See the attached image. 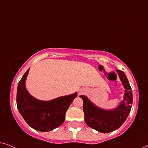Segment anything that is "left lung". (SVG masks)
<instances>
[{
	"label": "left lung",
	"mask_w": 148,
	"mask_h": 148,
	"mask_svg": "<svg viewBox=\"0 0 148 148\" xmlns=\"http://www.w3.org/2000/svg\"><path fill=\"white\" fill-rule=\"evenodd\" d=\"M125 88L124 98L116 108L105 110L97 106L88 97L82 95L84 100L85 122L91 128L101 133H110L119 129L126 120L131 109L133 95L131 88L125 73L116 70Z\"/></svg>",
	"instance_id": "8db88e82"
}]
</instances>
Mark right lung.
I'll return each mask as SVG.
<instances>
[{"label":"right lung","instance_id":"add662e5","mask_svg":"<svg viewBox=\"0 0 148 148\" xmlns=\"http://www.w3.org/2000/svg\"><path fill=\"white\" fill-rule=\"evenodd\" d=\"M29 69L19 81L17 92V106L20 114L32 128L46 132L60 126L65 114L77 93L60 96L48 101L40 100L28 92L25 87Z\"/></svg>","mask_w":148,"mask_h":148}]
</instances>
